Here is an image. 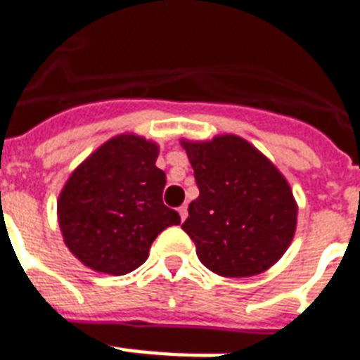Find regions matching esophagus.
Wrapping results in <instances>:
<instances>
[{"label": "esophagus", "mask_w": 360, "mask_h": 360, "mask_svg": "<svg viewBox=\"0 0 360 360\" xmlns=\"http://www.w3.org/2000/svg\"><path fill=\"white\" fill-rule=\"evenodd\" d=\"M179 216H181V221H185L186 216H188V207L186 205L179 207Z\"/></svg>", "instance_id": "obj_1"}]
</instances>
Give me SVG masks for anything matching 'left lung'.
I'll use <instances>...</instances> for the list:
<instances>
[{"mask_svg":"<svg viewBox=\"0 0 360 360\" xmlns=\"http://www.w3.org/2000/svg\"><path fill=\"white\" fill-rule=\"evenodd\" d=\"M200 195L183 231L201 264L224 277H251L276 264L290 246L297 203L285 175L236 134L181 140Z\"/></svg>","mask_w":360,"mask_h":360,"instance_id":"1","label":"left lung"}]
</instances>
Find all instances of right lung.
I'll use <instances>...</instances> for the list:
<instances>
[{
    "instance_id": "add662e5",
    "label": "right lung",
    "mask_w": 360,
    "mask_h": 360,
    "mask_svg": "<svg viewBox=\"0 0 360 360\" xmlns=\"http://www.w3.org/2000/svg\"><path fill=\"white\" fill-rule=\"evenodd\" d=\"M159 146L133 133L116 134L72 172L57 201L64 244L99 274L125 276L144 264L159 233L181 216L162 203L166 174Z\"/></svg>"
}]
</instances>
